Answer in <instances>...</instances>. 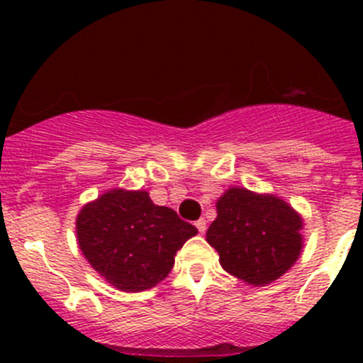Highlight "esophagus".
<instances>
[{"mask_svg": "<svg viewBox=\"0 0 363 363\" xmlns=\"http://www.w3.org/2000/svg\"><path fill=\"white\" fill-rule=\"evenodd\" d=\"M195 226H196V228H199V232H200V233H203L205 230H207V221H205L203 218H200L199 221L195 223Z\"/></svg>", "mask_w": 363, "mask_h": 363, "instance_id": "34e87169", "label": "esophagus"}]
</instances>
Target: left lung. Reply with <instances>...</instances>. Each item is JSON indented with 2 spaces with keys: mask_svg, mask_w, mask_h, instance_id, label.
<instances>
[{
  "mask_svg": "<svg viewBox=\"0 0 363 363\" xmlns=\"http://www.w3.org/2000/svg\"><path fill=\"white\" fill-rule=\"evenodd\" d=\"M207 242L237 279L265 286L279 279L302 252V218L284 200L230 188L216 203Z\"/></svg>",
  "mask_w": 363,
  "mask_h": 363,
  "instance_id": "8db88e82",
  "label": "left lung"
}]
</instances>
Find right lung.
<instances>
[{"mask_svg": "<svg viewBox=\"0 0 363 363\" xmlns=\"http://www.w3.org/2000/svg\"><path fill=\"white\" fill-rule=\"evenodd\" d=\"M199 230L155 205L147 191L111 189L77 216L82 255L121 291H144L168 276L175 252Z\"/></svg>", "mask_w": 363, "mask_h": 363, "instance_id": "add662e5", "label": "right lung"}]
</instances>
